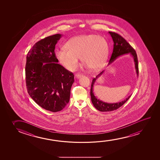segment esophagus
<instances>
[{
    "instance_id": "obj_1",
    "label": "esophagus",
    "mask_w": 160,
    "mask_h": 160,
    "mask_svg": "<svg viewBox=\"0 0 160 160\" xmlns=\"http://www.w3.org/2000/svg\"><path fill=\"white\" fill-rule=\"evenodd\" d=\"M75 78H77V79H79V78L82 77V74H77L75 75Z\"/></svg>"
}]
</instances>
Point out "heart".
Returning <instances> with one entry per match:
<instances>
[{
  "instance_id": "obj_1",
  "label": "heart",
  "mask_w": 160,
  "mask_h": 160,
  "mask_svg": "<svg viewBox=\"0 0 160 160\" xmlns=\"http://www.w3.org/2000/svg\"><path fill=\"white\" fill-rule=\"evenodd\" d=\"M65 48L57 50L56 56L62 66L70 72L78 67L80 57L86 67L98 70L105 63L109 53L107 41L93 34L72 38Z\"/></svg>"
}]
</instances>
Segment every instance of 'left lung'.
<instances>
[{
  "instance_id": "left-lung-1",
  "label": "left lung",
  "mask_w": 160,
  "mask_h": 160,
  "mask_svg": "<svg viewBox=\"0 0 160 160\" xmlns=\"http://www.w3.org/2000/svg\"><path fill=\"white\" fill-rule=\"evenodd\" d=\"M109 33L111 35L112 40L114 42V48H113V51L112 53V56L108 63V66L112 63L117 58H118L121 56L130 53V55H131L133 58L134 64H135L136 73H137V77H138L139 70H138V58H137V55L136 53V51L134 50V48L130 45V44L128 42H127V41L123 38L118 33L112 32H109ZM104 71V70L102 71L96 77V78H94L92 80L91 92H90L92 104L94 105V107L99 111L103 112H112L115 110L118 109L122 105H123L128 100V99L130 98V97L131 96V95L128 97L123 101L115 103H106L97 98V97L95 96L93 93V86L97 79L102 75Z\"/></svg>"
}]
</instances>
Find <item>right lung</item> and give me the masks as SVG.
I'll return each instance as SVG.
<instances>
[{
	"label": "right lung",
	"mask_w": 160,
	"mask_h": 160,
	"mask_svg": "<svg viewBox=\"0 0 160 160\" xmlns=\"http://www.w3.org/2000/svg\"><path fill=\"white\" fill-rule=\"evenodd\" d=\"M62 35L57 34L36 42L27 53L26 82L29 95L40 107L61 111L69 103L74 76L58 64L55 45Z\"/></svg>",
	"instance_id": "right-lung-1"
}]
</instances>
